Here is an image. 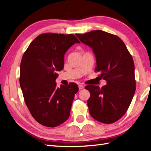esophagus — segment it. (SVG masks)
Returning <instances> with one entry per match:
<instances>
[{
    "label": "esophagus",
    "instance_id": "esophagus-1",
    "mask_svg": "<svg viewBox=\"0 0 151 151\" xmlns=\"http://www.w3.org/2000/svg\"><path fill=\"white\" fill-rule=\"evenodd\" d=\"M78 88H79V89L81 90V89L84 88V86L82 85V84H79V85H78Z\"/></svg>",
    "mask_w": 151,
    "mask_h": 151
}]
</instances>
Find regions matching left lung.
<instances>
[{"label": "left lung", "instance_id": "8db88e82", "mask_svg": "<svg viewBox=\"0 0 151 151\" xmlns=\"http://www.w3.org/2000/svg\"><path fill=\"white\" fill-rule=\"evenodd\" d=\"M88 45L96 60L95 71L107 84L87 86L91 96L87 106L91 116L104 124H112L127 111L136 90L134 64L124 42L118 37L101 30L76 34Z\"/></svg>", "mask_w": 151, "mask_h": 151}]
</instances>
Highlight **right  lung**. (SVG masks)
Returning <instances> with one entry per match:
<instances>
[{
  "label": "right lung",
  "mask_w": 151,
  "mask_h": 151,
  "mask_svg": "<svg viewBox=\"0 0 151 151\" xmlns=\"http://www.w3.org/2000/svg\"><path fill=\"white\" fill-rule=\"evenodd\" d=\"M75 43L74 35L44 33L31 42L20 63V85L31 115L41 125L55 127L70 115L78 87H57V71L64 68V55Z\"/></svg>",
  "instance_id": "right-lung-1"
}]
</instances>
